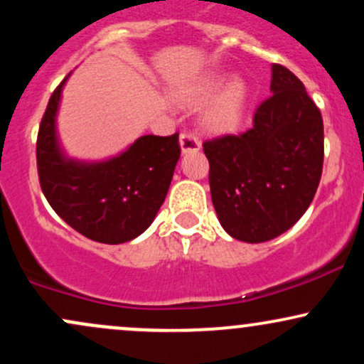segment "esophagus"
Segmentation results:
<instances>
[{
    "instance_id": "esophagus-1",
    "label": "esophagus",
    "mask_w": 364,
    "mask_h": 364,
    "mask_svg": "<svg viewBox=\"0 0 364 364\" xmlns=\"http://www.w3.org/2000/svg\"><path fill=\"white\" fill-rule=\"evenodd\" d=\"M179 147H181L183 154H190V152H198L202 149V144H200L198 139L191 133H181L179 135Z\"/></svg>"
}]
</instances>
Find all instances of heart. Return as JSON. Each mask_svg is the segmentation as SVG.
I'll list each match as a JSON object with an SVG mask.
<instances>
[{
  "label": "heart",
  "instance_id": "heart-1",
  "mask_svg": "<svg viewBox=\"0 0 364 364\" xmlns=\"http://www.w3.org/2000/svg\"><path fill=\"white\" fill-rule=\"evenodd\" d=\"M178 101L191 109L208 102L200 118L202 128L215 136L232 135L241 128L248 111L250 85L237 75L225 82L224 73H210L179 92Z\"/></svg>",
  "mask_w": 364,
  "mask_h": 364
}]
</instances>
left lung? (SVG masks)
Here are the masks:
<instances>
[{
  "instance_id": "obj_1",
  "label": "left lung",
  "mask_w": 364,
  "mask_h": 364,
  "mask_svg": "<svg viewBox=\"0 0 364 364\" xmlns=\"http://www.w3.org/2000/svg\"><path fill=\"white\" fill-rule=\"evenodd\" d=\"M270 94L252 129L203 144L215 214L245 243H265L298 223L323 166V121L301 80L272 65Z\"/></svg>"
}]
</instances>
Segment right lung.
<instances>
[{
	"label": "right lung",
	"mask_w": 364,
	"mask_h": 364,
	"mask_svg": "<svg viewBox=\"0 0 364 364\" xmlns=\"http://www.w3.org/2000/svg\"><path fill=\"white\" fill-rule=\"evenodd\" d=\"M70 75L53 92L41 121V188L54 212L75 231L99 243H127L147 231L164 203L181 154L178 133L144 135L102 161L68 156L58 133V112Z\"/></svg>",
	"instance_id": "add662e5"
}]
</instances>
